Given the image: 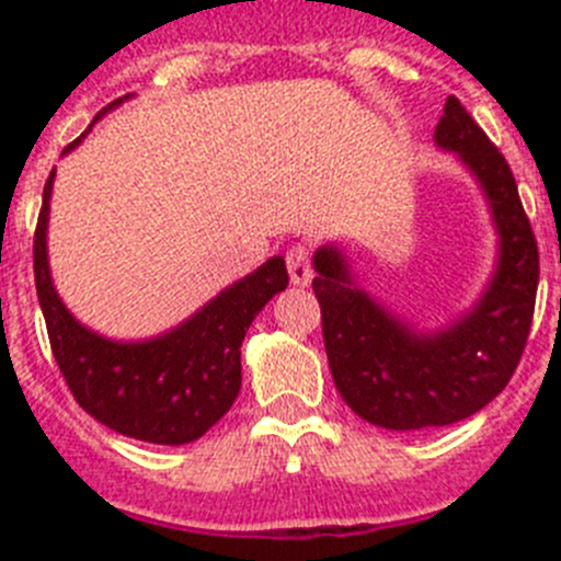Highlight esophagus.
Here are the masks:
<instances>
[{
  "label": "esophagus",
  "instance_id": "1",
  "mask_svg": "<svg viewBox=\"0 0 561 561\" xmlns=\"http://www.w3.org/2000/svg\"><path fill=\"white\" fill-rule=\"evenodd\" d=\"M286 266H289V277L295 286H309L311 277H314V270H311V250L304 244L291 247L286 252Z\"/></svg>",
  "mask_w": 561,
  "mask_h": 561
}]
</instances>
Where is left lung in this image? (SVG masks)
I'll return each instance as SVG.
<instances>
[{
    "label": "left lung",
    "instance_id": "left-lung-1",
    "mask_svg": "<svg viewBox=\"0 0 561 561\" xmlns=\"http://www.w3.org/2000/svg\"><path fill=\"white\" fill-rule=\"evenodd\" d=\"M435 142L472 168L500 232V264L474 311L438 334H413L351 284L334 247L314 255V295L334 385L356 415L388 430L447 427L483 410L508 385L531 334L539 250L500 148L455 95Z\"/></svg>",
    "mask_w": 561,
    "mask_h": 561
}]
</instances>
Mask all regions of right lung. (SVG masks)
Instances as JSON below:
<instances>
[{
    "label": "right lung",
    "instance_id": "obj_1",
    "mask_svg": "<svg viewBox=\"0 0 561 561\" xmlns=\"http://www.w3.org/2000/svg\"><path fill=\"white\" fill-rule=\"evenodd\" d=\"M78 142L81 137L64 151ZM49 191L53 173L44 185L33 236V272L49 348L69 393L92 419L128 438L171 447L202 438L232 408L241 390V342L247 329L257 311L289 286L284 257H270L261 270L210 300L199 314L157 340H103L64 309L49 280Z\"/></svg>",
    "mask_w": 561,
    "mask_h": 561
}]
</instances>
